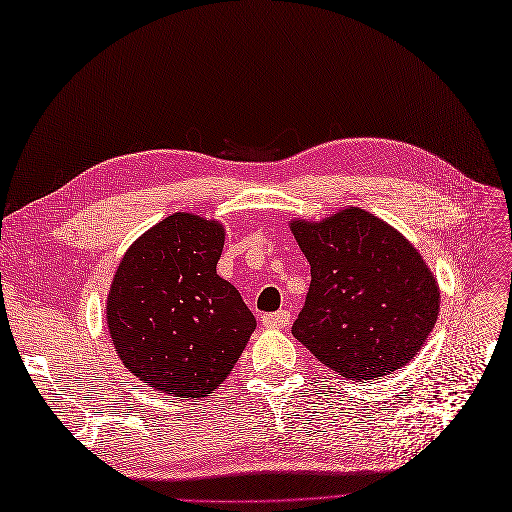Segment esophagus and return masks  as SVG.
I'll list each match as a JSON object with an SVG mask.
<instances>
[{"mask_svg": "<svg viewBox=\"0 0 512 512\" xmlns=\"http://www.w3.org/2000/svg\"><path fill=\"white\" fill-rule=\"evenodd\" d=\"M263 327L268 329H285L291 323V312L289 310H278V312H270V315L261 317Z\"/></svg>", "mask_w": 512, "mask_h": 512, "instance_id": "34e87169", "label": "esophagus"}]
</instances>
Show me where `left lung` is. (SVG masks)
Wrapping results in <instances>:
<instances>
[{
    "label": "left lung",
    "instance_id": "1",
    "mask_svg": "<svg viewBox=\"0 0 512 512\" xmlns=\"http://www.w3.org/2000/svg\"><path fill=\"white\" fill-rule=\"evenodd\" d=\"M310 287L291 332L321 364L355 383L404 368L434 329L440 289L398 229L361 208L321 223L291 221Z\"/></svg>",
    "mask_w": 512,
    "mask_h": 512
}]
</instances>
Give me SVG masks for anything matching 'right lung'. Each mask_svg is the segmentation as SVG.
Returning <instances> with one entry per match:
<instances>
[{
    "label": "right lung",
    "instance_id": "obj_1",
    "mask_svg": "<svg viewBox=\"0 0 512 512\" xmlns=\"http://www.w3.org/2000/svg\"><path fill=\"white\" fill-rule=\"evenodd\" d=\"M225 229L174 212L148 229L112 278L106 321L125 368L159 393L206 398L255 332L253 312L217 274Z\"/></svg>",
    "mask_w": 512,
    "mask_h": 512
}]
</instances>
